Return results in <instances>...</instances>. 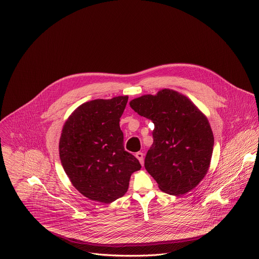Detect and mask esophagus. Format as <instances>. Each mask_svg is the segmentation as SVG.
I'll list each match as a JSON object with an SVG mask.
<instances>
[{
  "mask_svg": "<svg viewBox=\"0 0 259 259\" xmlns=\"http://www.w3.org/2000/svg\"><path fill=\"white\" fill-rule=\"evenodd\" d=\"M135 157L138 159V161L140 162L141 166H143V164H144V160H143V154H142L141 152H138V153H136V154H135Z\"/></svg>",
  "mask_w": 259,
  "mask_h": 259,
  "instance_id": "obj_1",
  "label": "esophagus"
}]
</instances>
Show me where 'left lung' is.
Instances as JSON below:
<instances>
[{"instance_id":"8db88e82","label":"left lung","mask_w":259,"mask_h":259,"mask_svg":"<svg viewBox=\"0 0 259 259\" xmlns=\"http://www.w3.org/2000/svg\"><path fill=\"white\" fill-rule=\"evenodd\" d=\"M130 106L155 124L144 167L160 190L180 196L196 188L207 174L214 145L205 115L187 96L170 89L135 98Z\"/></svg>"}]
</instances>
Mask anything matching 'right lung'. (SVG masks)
I'll return each mask as SVG.
<instances>
[{
	"mask_svg": "<svg viewBox=\"0 0 259 259\" xmlns=\"http://www.w3.org/2000/svg\"><path fill=\"white\" fill-rule=\"evenodd\" d=\"M127 101L118 96L85 102L63 125L61 165L72 186L92 201L108 204L123 197L131 174L141 168L124 149L119 123Z\"/></svg>",
	"mask_w": 259,
	"mask_h": 259,
	"instance_id": "obj_1",
	"label": "right lung"
}]
</instances>
